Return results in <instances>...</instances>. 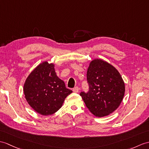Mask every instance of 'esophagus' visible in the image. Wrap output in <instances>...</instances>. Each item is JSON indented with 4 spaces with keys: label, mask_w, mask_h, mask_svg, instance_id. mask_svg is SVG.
Wrapping results in <instances>:
<instances>
[{
    "label": "esophagus",
    "mask_w": 149,
    "mask_h": 149,
    "mask_svg": "<svg viewBox=\"0 0 149 149\" xmlns=\"http://www.w3.org/2000/svg\"><path fill=\"white\" fill-rule=\"evenodd\" d=\"M72 90H73V91H74V93H78V91H79V88L78 86H76V87H75L74 88H73V89H72Z\"/></svg>",
    "instance_id": "1"
}]
</instances>
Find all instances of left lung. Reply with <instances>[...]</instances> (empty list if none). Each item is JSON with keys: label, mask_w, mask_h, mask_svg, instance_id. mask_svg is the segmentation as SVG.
<instances>
[{"label": "left lung", "mask_w": 149, "mask_h": 149, "mask_svg": "<svg viewBox=\"0 0 149 149\" xmlns=\"http://www.w3.org/2000/svg\"><path fill=\"white\" fill-rule=\"evenodd\" d=\"M89 89L82 91L87 108L96 117L109 115L120 105L123 99L125 86L119 72L107 62L93 60L87 72Z\"/></svg>", "instance_id": "left-lung-1"}]
</instances>
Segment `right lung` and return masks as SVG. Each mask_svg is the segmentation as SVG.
Listing matches in <instances>:
<instances>
[{"mask_svg":"<svg viewBox=\"0 0 149 149\" xmlns=\"http://www.w3.org/2000/svg\"><path fill=\"white\" fill-rule=\"evenodd\" d=\"M54 65L44 61L34 69L27 77L23 91L27 102L37 112L51 115L60 109L65 98L72 91L65 87L58 77Z\"/></svg>","mask_w":149,"mask_h":149,"instance_id":"obj_1","label":"right lung"}]
</instances>
